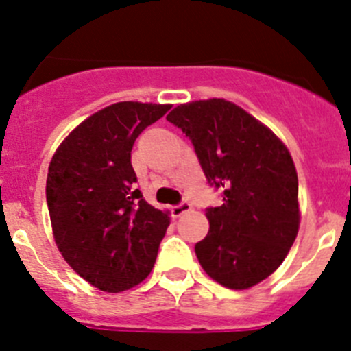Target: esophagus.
I'll return each instance as SVG.
<instances>
[{"label":"esophagus","mask_w":351,"mask_h":351,"mask_svg":"<svg viewBox=\"0 0 351 351\" xmlns=\"http://www.w3.org/2000/svg\"><path fill=\"white\" fill-rule=\"evenodd\" d=\"M186 211H191V204H189V202H182V204L173 206V208H171V213H173V216H175V218H180V216L185 215Z\"/></svg>","instance_id":"34e87169"}]
</instances>
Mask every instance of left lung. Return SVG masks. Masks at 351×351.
<instances>
[{
	"label": "left lung",
	"mask_w": 351,
	"mask_h": 351,
	"mask_svg": "<svg viewBox=\"0 0 351 351\" xmlns=\"http://www.w3.org/2000/svg\"><path fill=\"white\" fill-rule=\"evenodd\" d=\"M194 143L204 175L223 189L195 244L206 274L228 289L256 286L286 260L300 230L298 173L286 143L225 98L180 104L166 116Z\"/></svg>",
	"instance_id": "1"
}]
</instances>
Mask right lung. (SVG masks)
<instances>
[{
  "label": "right lung",
  "instance_id": "1",
  "mask_svg": "<svg viewBox=\"0 0 351 351\" xmlns=\"http://www.w3.org/2000/svg\"><path fill=\"white\" fill-rule=\"evenodd\" d=\"M169 104L117 101L65 136L48 166L47 202L55 244L71 268L106 293L142 282L169 227L135 189L131 149Z\"/></svg>",
  "mask_w": 351,
  "mask_h": 351
}]
</instances>
